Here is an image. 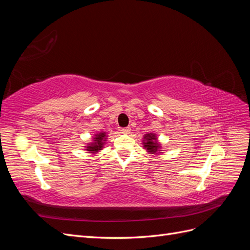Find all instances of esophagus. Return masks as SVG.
Returning a JSON list of instances; mask_svg holds the SVG:
<instances>
[{"instance_id":"obj_1","label":"esophagus","mask_w":250,"mask_h":250,"mask_svg":"<svg viewBox=\"0 0 250 250\" xmlns=\"http://www.w3.org/2000/svg\"><path fill=\"white\" fill-rule=\"evenodd\" d=\"M130 127H126V128H122V133H124V134H128V133H130Z\"/></svg>"}]
</instances>
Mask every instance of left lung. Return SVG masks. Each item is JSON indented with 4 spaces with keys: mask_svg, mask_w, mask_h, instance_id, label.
<instances>
[{
    "mask_svg": "<svg viewBox=\"0 0 250 250\" xmlns=\"http://www.w3.org/2000/svg\"><path fill=\"white\" fill-rule=\"evenodd\" d=\"M143 148L146 149L149 154H160L162 152V144L157 141V135L153 132L146 133L143 137Z\"/></svg>",
    "mask_w": 250,
    "mask_h": 250,
    "instance_id": "8db88e82",
    "label": "left lung"
}]
</instances>
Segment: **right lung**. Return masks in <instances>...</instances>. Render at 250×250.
I'll list each match as a JSON object with an SVG mask.
<instances>
[{
	"label": "right lung",
	"instance_id": "1",
	"mask_svg": "<svg viewBox=\"0 0 250 250\" xmlns=\"http://www.w3.org/2000/svg\"><path fill=\"white\" fill-rule=\"evenodd\" d=\"M107 133L101 131L94 134V138L90 143H87L86 146H84V150L87 151L88 153H98L104 148V144L107 139Z\"/></svg>",
	"mask_w": 250,
	"mask_h": 250
}]
</instances>
